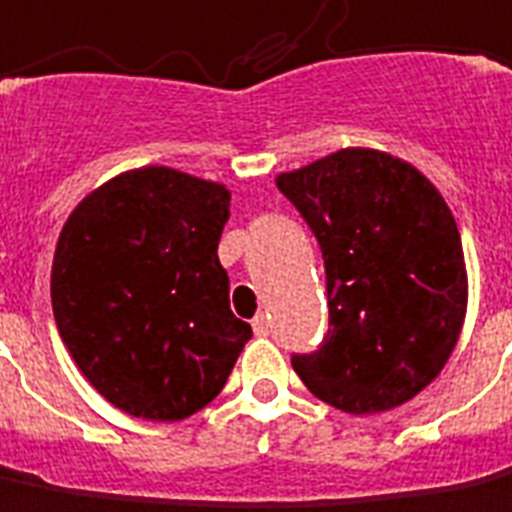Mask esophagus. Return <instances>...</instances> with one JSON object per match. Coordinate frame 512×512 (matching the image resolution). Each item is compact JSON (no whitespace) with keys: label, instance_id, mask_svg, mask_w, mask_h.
I'll return each instance as SVG.
<instances>
[{"label":"esophagus","instance_id":"1","mask_svg":"<svg viewBox=\"0 0 512 512\" xmlns=\"http://www.w3.org/2000/svg\"><path fill=\"white\" fill-rule=\"evenodd\" d=\"M252 330H255V335H268V330H271V321H268L266 313L255 316V321H252Z\"/></svg>","mask_w":512,"mask_h":512}]
</instances>
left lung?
Returning a JSON list of instances; mask_svg holds the SVG:
<instances>
[{
	"instance_id": "8db88e82",
	"label": "left lung",
	"mask_w": 512,
	"mask_h": 512,
	"mask_svg": "<svg viewBox=\"0 0 512 512\" xmlns=\"http://www.w3.org/2000/svg\"><path fill=\"white\" fill-rule=\"evenodd\" d=\"M277 188L310 224L327 271V341L293 355V371L349 416L410 402L466 321V257L446 199L413 163L368 146L282 171Z\"/></svg>"
}]
</instances>
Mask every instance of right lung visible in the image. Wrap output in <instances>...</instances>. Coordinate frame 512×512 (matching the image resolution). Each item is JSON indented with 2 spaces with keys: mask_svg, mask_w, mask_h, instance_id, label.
I'll return each instance as SVG.
<instances>
[{
  "mask_svg": "<svg viewBox=\"0 0 512 512\" xmlns=\"http://www.w3.org/2000/svg\"><path fill=\"white\" fill-rule=\"evenodd\" d=\"M227 219V185L141 166L102 182L63 224L52 260L57 332L82 377L127 416H194L252 338L232 316L219 263Z\"/></svg>",
  "mask_w": 512,
  "mask_h": 512,
  "instance_id": "obj_1",
  "label": "right lung"
}]
</instances>
